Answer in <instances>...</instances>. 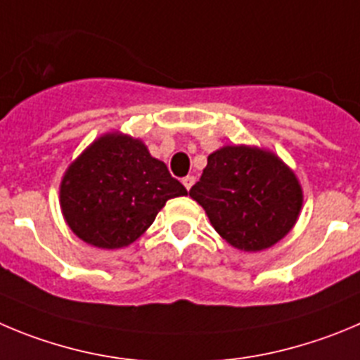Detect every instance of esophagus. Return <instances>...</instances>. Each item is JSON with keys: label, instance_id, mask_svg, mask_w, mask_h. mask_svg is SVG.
<instances>
[{"label": "esophagus", "instance_id": "obj_1", "mask_svg": "<svg viewBox=\"0 0 360 360\" xmlns=\"http://www.w3.org/2000/svg\"><path fill=\"white\" fill-rule=\"evenodd\" d=\"M193 183H195V177H193V176L183 177V184H184V188H186V190H190V188L193 186Z\"/></svg>", "mask_w": 360, "mask_h": 360}]
</instances>
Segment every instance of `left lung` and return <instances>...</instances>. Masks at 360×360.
I'll list each match as a JSON object with an SVG mask.
<instances>
[{"label":"left lung","mask_w":360,"mask_h":360,"mask_svg":"<svg viewBox=\"0 0 360 360\" xmlns=\"http://www.w3.org/2000/svg\"><path fill=\"white\" fill-rule=\"evenodd\" d=\"M190 197L227 243L247 252L282 240L302 207L300 184L286 165L271 153L243 146L210 154Z\"/></svg>","instance_id":"left-lung-1"}]
</instances>
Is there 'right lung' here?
<instances>
[{"label":"right lung","instance_id":"1","mask_svg":"<svg viewBox=\"0 0 360 360\" xmlns=\"http://www.w3.org/2000/svg\"><path fill=\"white\" fill-rule=\"evenodd\" d=\"M188 191L140 140L106 134L65 172L63 217L83 241L120 248L139 240L165 202Z\"/></svg>","mask_w":360,"mask_h":360}]
</instances>
